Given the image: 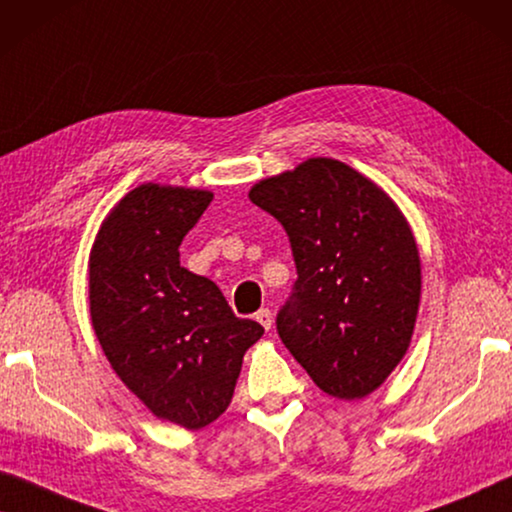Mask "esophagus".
I'll use <instances>...</instances> for the list:
<instances>
[{
    "label": "esophagus",
    "mask_w": 512,
    "mask_h": 512,
    "mask_svg": "<svg viewBox=\"0 0 512 512\" xmlns=\"http://www.w3.org/2000/svg\"><path fill=\"white\" fill-rule=\"evenodd\" d=\"M255 320H257L259 325H262L266 331H269L271 325H273V313L269 311V308H259V311L255 313Z\"/></svg>",
    "instance_id": "34e87169"
}]
</instances>
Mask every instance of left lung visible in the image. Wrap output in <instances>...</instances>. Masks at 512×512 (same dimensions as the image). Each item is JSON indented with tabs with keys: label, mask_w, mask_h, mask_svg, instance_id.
Masks as SVG:
<instances>
[{
	"label": "left lung",
	"mask_w": 512,
	"mask_h": 512,
	"mask_svg": "<svg viewBox=\"0 0 512 512\" xmlns=\"http://www.w3.org/2000/svg\"><path fill=\"white\" fill-rule=\"evenodd\" d=\"M248 197L283 225L297 264L280 341L322 392L371 394L406 355L420 306L406 218L376 183L327 157L259 181Z\"/></svg>",
	"instance_id": "left-lung-1"
}]
</instances>
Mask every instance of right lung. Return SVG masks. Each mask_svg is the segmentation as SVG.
Returning a JSON list of instances; mask_svg holds the SVG:
<instances>
[{
    "label": "right lung",
    "instance_id": "1",
    "mask_svg": "<svg viewBox=\"0 0 512 512\" xmlns=\"http://www.w3.org/2000/svg\"><path fill=\"white\" fill-rule=\"evenodd\" d=\"M213 194L139 185L90 255L92 327L122 383L150 413L201 429L232 401L243 355L264 327L236 318L220 287L181 266V243Z\"/></svg>",
    "mask_w": 512,
    "mask_h": 512
}]
</instances>
